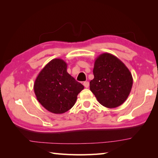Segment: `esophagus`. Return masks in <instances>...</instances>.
Masks as SVG:
<instances>
[{"label":"esophagus","mask_w":158,"mask_h":158,"mask_svg":"<svg viewBox=\"0 0 158 158\" xmlns=\"http://www.w3.org/2000/svg\"><path fill=\"white\" fill-rule=\"evenodd\" d=\"M83 85H84L85 88H88L89 85V83L88 81H85L84 83H83Z\"/></svg>","instance_id":"34e87169"}]
</instances>
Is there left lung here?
Masks as SVG:
<instances>
[{
  "label": "left lung",
  "mask_w": 158,
  "mask_h": 158,
  "mask_svg": "<svg viewBox=\"0 0 158 158\" xmlns=\"http://www.w3.org/2000/svg\"><path fill=\"white\" fill-rule=\"evenodd\" d=\"M94 78L89 88L98 102L107 108L122 105L132 88L133 78L127 66L113 54L103 53L94 62Z\"/></svg>",
  "instance_id": "1"
}]
</instances>
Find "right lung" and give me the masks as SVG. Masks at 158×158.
<instances>
[{
	"mask_svg": "<svg viewBox=\"0 0 158 158\" xmlns=\"http://www.w3.org/2000/svg\"><path fill=\"white\" fill-rule=\"evenodd\" d=\"M67 64L53 59L36 77L34 91L38 101L48 111L61 114L75 105L77 95L84 88L67 73Z\"/></svg>",
	"mask_w": 158,
	"mask_h": 158,
	"instance_id": "right-lung-1",
	"label": "right lung"
}]
</instances>
